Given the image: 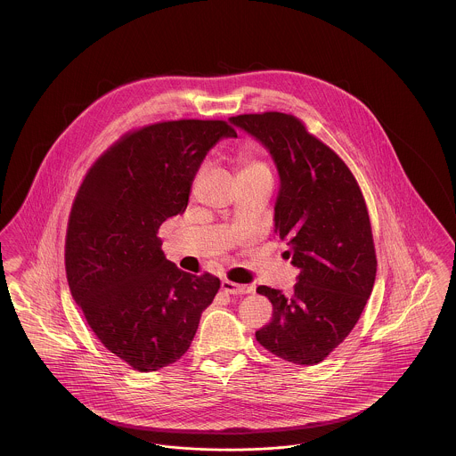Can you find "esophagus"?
<instances>
[{"label":"esophagus","instance_id":"1","mask_svg":"<svg viewBox=\"0 0 456 456\" xmlns=\"http://www.w3.org/2000/svg\"><path fill=\"white\" fill-rule=\"evenodd\" d=\"M222 290L227 292V294L240 296V294L253 292V287L251 285H240V283L231 282V281H222Z\"/></svg>","mask_w":456,"mask_h":456}]
</instances>
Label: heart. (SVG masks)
<instances>
[{
  "label": "heart",
  "instance_id": "1",
  "mask_svg": "<svg viewBox=\"0 0 456 456\" xmlns=\"http://www.w3.org/2000/svg\"><path fill=\"white\" fill-rule=\"evenodd\" d=\"M268 173V167L256 160L253 155L249 153H244L239 160V174L238 175H248V174H260Z\"/></svg>",
  "mask_w": 456,
  "mask_h": 456
}]
</instances>
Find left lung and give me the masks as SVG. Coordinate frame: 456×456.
Masks as SVG:
<instances>
[{"instance_id":"left-lung-1","label":"left lung","mask_w":456,"mask_h":456,"mask_svg":"<svg viewBox=\"0 0 456 456\" xmlns=\"http://www.w3.org/2000/svg\"><path fill=\"white\" fill-rule=\"evenodd\" d=\"M229 121L275 162L281 188L273 231L299 268L292 294L256 289L273 305L256 340L289 362L318 364L346 340L372 292L376 255L366 201L344 160L297 118L263 112Z\"/></svg>"}]
</instances>
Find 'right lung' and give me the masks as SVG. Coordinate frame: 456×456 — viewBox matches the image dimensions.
<instances>
[{
    "label": "right lung",
    "mask_w": 456,
    "mask_h": 456,
    "mask_svg": "<svg viewBox=\"0 0 456 456\" xmlns=\"http://www.w3.org/2000/svg\"><path fill=\"white\" fill-rule=\"evenodd\" d=\"M225 121L181 119L134 131L88 171L66 232V279L88 326L114 355L151 372L181 359L217 277L167 260L159 227L184 214L196 173Z\"/></svg>",
    "instance_id": "obj_1"
}]
</instances>
